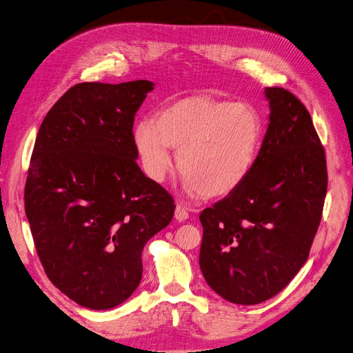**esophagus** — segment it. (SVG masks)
I'll list each match as a JSON object with an SVG mask.
<instances>
[{
  "label": "esophagus",
  "mask_w": 353,
  "mask_h": 353,
  "mask_svg": "<svg viewBox=\"0 0 353 353\" xmlns=\"http://www.w3.org/2000/svg\"><path fill=\"white\" fill-rule=\"evenodd\" d=\"M188 210L184 207V205H177L176 207V212H174V218L179 221V222H183V221H185L187 218H188Z\"/></svg>",
  "instance_id": "1"
}]
</instances>
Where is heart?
<instances>
[{
  "label": "heart",
  "mask_w": 353,
  "mask_h": 353,
  "mask_svg": "<svg viewBox=\"0 0 353 353\" xmlns=\"http://www.w3.org/2000/svg\"><path fill=\"white\" fill-rule=\"evenodd\" d=\"M132 141L148 177L165 180L173 169V148L185 188L221 198L237 190L254 169L263 121L250 105L190 96L163 106L155 119H141Z\"/></svg>",
  "instance_id": "b5f03b06"
}]
</instances>
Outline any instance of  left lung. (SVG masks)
Segmentation results:
<instances>
[{
	"instance_id": "1",
	"label": "left lung",
	"mask_w": 353,
	"mask_h": 353,
	"mask_svg": "<svg viewBox=\"0 0 353 353\" xmlns=\"http://www.w3.org/2000/svg\"><path fill=\"white\" fill-rule=\"evenodd\" d=\"M270 124L247 180L199 215V267L236 305L279 293L306 263L321 222L325 152L306 106L289 90L265 88Z\"/></svg>"
}]
</instances>
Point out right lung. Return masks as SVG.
Returning a JSON list of instances; mask_svg holds the SVG:
<instances>
[{
    "label": "right lung",
    "instance_id": "obj_1",
    "mask_svg": "<svg viewBox=\"0 0 353 353\" xmlns=\"http://www.w3.org/2000/svg\"><path fill=\"white\" fill-rule=\"evenodd\" d=\"M154 83L82 82L44 117L25 212L46 275L75 303L108 310L141 282L142 250L174 215L173 196L137 163L134 117Z\"/></svg>",
    "mask_w": 353,
    "mask_h": 353
}]
</instances>
